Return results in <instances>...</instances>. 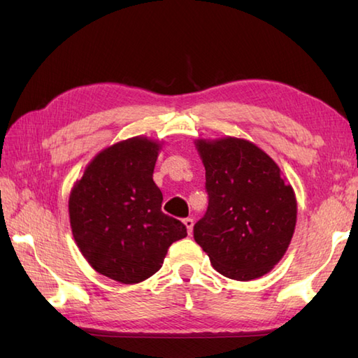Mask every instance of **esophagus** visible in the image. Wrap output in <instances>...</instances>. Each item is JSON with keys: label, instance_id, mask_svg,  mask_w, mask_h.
Here are the masks:
<instances>
[{"label": "esophagus", "instance_id": "esophagus-1", "mask_svg": "<svg viewBox=\"0 0 358 358\" xmlns=\"http://www.w3.org/2000/svg\"><path fill=\"white\" fill-rule=\"evenodd\" d=\"M185 226H186V229H187V234L191 235L192 234V229H194V220L192 218H185Z\"/></svg>", "mask_w": 358, "mask_h": 358}]
</instances>
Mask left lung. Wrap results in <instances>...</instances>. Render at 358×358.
Instances as JSON below:
<instances>
[{"label": "left lung", "instance_id": "left-lung-1", "mask_svg": "<svg viewBox=\"0 0 358 358\" xmlns=\"http://www.w3.org/2000/svg\"><path fill=\"white\" fill-rule=\"evenodd\" d=\"M206 169L208 212L194 238L222 275L250 281L271 272L291 245L296 199L278 164L252 141L195 140Z\"/></svg>", "mask_w": 358, "mask_h": 358}]
</instances>
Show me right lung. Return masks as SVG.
I'll return each instance as SVG.
<instances>
[{"mask_svg":"<svg viewBox=\"0 0 358 358\" xmlns=\"http://www.w3.org/2000/svg\"><path fill=\"white\" fill-rule=\"evenodd\" d=\"M162 144L144 135L112 144L71 189V229L80 252L118 283L154 275L172 243L187 235L183 223L162 212L163 194L152 178Z\"/></svg>","mask_w":358,"mask_h":358,"instance_id":"right-lung-1","label":"right lung"}]
</instances>
